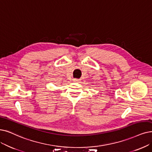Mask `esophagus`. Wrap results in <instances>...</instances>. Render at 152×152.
Returning a JSON list of instances; mask_svg holds the SVG:
<instances>
[{
    "label": "esophagus",
    "instance_id": "esophagus-1",
    "mask_svg": "<svg viewBox=\"0 0 152 152\" xmlns=\"http://www.w3.org/2000/svg\"><path fill=\"white\" fill-rule=\"evenodd\" d=\"M73 81L75 82H78L80 81V79H77V78H74V79H73Z\"/></svg>",
    "mask_w": 152,
    "mask_h": 152
}]
</instances>
